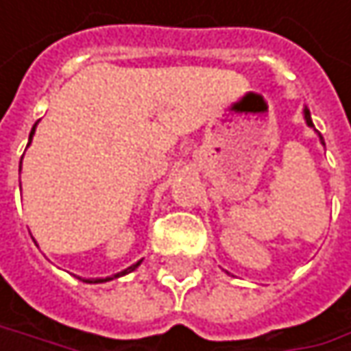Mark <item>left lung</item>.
Segmentation results:
<instances>
[{
	"label": "left lung",
	"instance_id": "8db88e82",
	"mask_svg": "<svg viewBox=\"0 0 351 351\" xmlns=\"http://www.w3.org/2000/svg\"><path fill=\"white\" fill-rule=\"evenodd\" d=\"M305 119H307V123L313 128V121H311V113H309V109H305ZM319 138H321V136H319ZM321 142H323V138H321ZM323 144H325V142H323Z\"/></svg>",
	"mask_w": 351,
	"mask_h": 351
}]
</instances>
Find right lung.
Returning <instances> with one entry per match:
<instances>
[{"label": "right lung", "instance_id": "right-lung-1", "mask_svg": "<svg viewBox=\"0 0 351 351\" xmlns=\"http://www.w3.org/2000/svg\"><path fill=\"white\" fill-rule=\"evenodd\" d=\"M34 130H36V123H34V128H32V132H30V140H32V136H34ZM28 144H30V142H28ZM20 165H22V160H20ZM138 266H140V262H138V264H134V266H130V268H128V270H123L121 274H128V272H132V270H134V268H138ZM121 274H115L113 278H117V276H121ZM106 280H111V278H95V280H85V282H106Z\"/></svg>", "mask_w": 351, "mask_h": 351}]
</instances>
